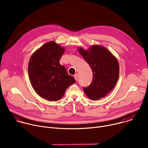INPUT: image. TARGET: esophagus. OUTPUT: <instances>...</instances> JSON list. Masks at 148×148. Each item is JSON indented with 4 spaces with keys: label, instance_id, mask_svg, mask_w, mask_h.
<instances>
[{
    "label": "esophagus",
    "instance_id": "1",
    "mask_svg": "<svg viewBox=\"0 0 148 148\" xmlns=\"http://www.w3.org/2000/svg\"><path fill=\"white\" fill-rule=\"evenodd\" d=\"M74 78H75V79L76 81H77V78H78V74H75L74 75Z\"/></svg>",
    "mask_w": 148,
    "mask_h": 148
}]
</instances>
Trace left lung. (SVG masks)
I'll use <instances>...</instances> for the list:
<instances>
[{"label":"left lung","instance_id":"1","mask_svg":"<svg viewBox=\"0 0 148 148\" xmlns=\"http://www.w3.org/2000/svg\"><path fill=\"white\" fill-rule=\"evenodd\" d=\"M77 49L90 65L93 74L92 82L88 87L83 88L84 92L92 100L105 97L115 87L119 78L116 58L107 49L99 45L92 46L88 50Z\"/></svg>","mask_w":148,"mask_h":148}]
</instances>
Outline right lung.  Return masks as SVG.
Listing matches in <instances>:
<instances>
[{
	"mask_svg": "<svg viewBox=\"0 0 148 148\" xmlns=\"http://www.w3.org/2000/svg\"><path fill=\"white\" fill-rule=\"evenodd\" d=\"M64 51V47L51 41L37 49L30 58V81L36 93L45 99H60L66 89L75 82L66 67L60 64V58Z\"/></svg>",
	"mask_w": 148,
	"mask_h": 148,
	"instance_id": "obj_1",
	"label": "right lung"
}]
</instances>
